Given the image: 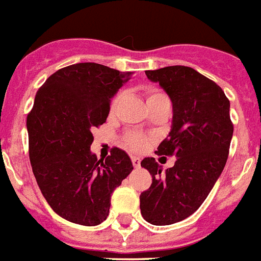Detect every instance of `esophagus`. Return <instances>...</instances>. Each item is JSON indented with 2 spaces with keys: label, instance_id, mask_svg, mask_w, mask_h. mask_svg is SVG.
Here are the masks:
<instances>
[{
  "label": "esophagus",
  "instance_id": "1",
  "mask_svg": "<svg viewBox=\"0 0 261 261\" xmlns=\"http://www.w3.org/2000/svg\"><path fill=\"white\" fill-rule=\"evenodd\" d=\"M132 163H133V167L139 168V167H140V159L136 158V156H132Z\"/></svg>",
  "mask_w": 261,
  "mask_h": 261
}]
</instances>
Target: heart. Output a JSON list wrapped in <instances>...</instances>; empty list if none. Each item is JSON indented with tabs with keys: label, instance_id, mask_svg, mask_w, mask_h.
Listing matches in <instances>:
<instances>
[{
	"label": "heart",
	"instance_id": "b5f03b06",
	"mask_svg": "<svg viewBox=\"0 0 261 261\" xmlns=\"http://www.w3.org/2000/svg\"><path fill=\"white\" fill-rule=\"evenodd\" d=\"M145 97H147V103L149 109L158 108V106H168V108H171L170 98L160 89L148 87L147 90H145ZM120 99L121 94H118L117 97L114 98L113 102H112V109H114L117 106ZM124 145L133 152H141L149 145V137L145 136V135H141V133L130 132L128 135H125Z\"/></svg>",
	"mask_w": 261,
	"mask_h": 261
}]
</instances>
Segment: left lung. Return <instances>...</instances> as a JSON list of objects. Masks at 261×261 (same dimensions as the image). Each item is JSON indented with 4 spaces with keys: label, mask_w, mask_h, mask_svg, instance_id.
Listing matches in <instances>:
<instances>
[{
    "label": "left lung",
    "mask_w": 261,
    "mask_h": 261,
    "mask_svg": "<svg viewBox=\"0 0 261 261\" xmlns=\"http://www.w3.org/2000/svg\"><path fill=\"white\" fill-rule=\"evenodd\" d=\"M145 75L168 94L174 113L170 133L156 151L174 155V167L163 174L155 158L141 162L152 175L151 187L140 195L141 216L162 226L190 217L207 198L228 160L233 124L222 89L194 68L170 66Z\"/></svg>",
    "instance_id": "8db88e82"
}]
</instances>
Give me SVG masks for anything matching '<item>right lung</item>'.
I'll return each mask as SVG.
<instances>
[{
	"label": "right lung",
	"mask_w": 261,
	"mask_h": 261,
	"mask_svg": "<svg viewBox=\"0 0 261 261\" xmlns=\"http://www.w3.org/2000/svg\"><path fill=\"white\" fill-rule=\"evenodd\" d=\"M132 74L76 63L54 72L36 93L27 117L31 166L48 205L70 222L105 221L112 194L133 170L120 148L99 160L90 151L91 130L105 122L112 98Z\"/></svg>",
	"instance_id": "right-lung-1"
}]
</instances>
